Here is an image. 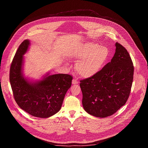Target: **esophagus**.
Instances as JSON below:
<instances>
[{
    "label": "esophagus",
    "mask_w": 148,
    "mask_h": 148,
    "mask_svg": "<svg viewBox=\"0 0 148 148\" xmlns=\"http://www.w3.org/2000/svg\"><path fill=\"white\" fill-rule=\"evenodd\" d=\"M78 81L76 79H73V81H72V84H78Z\"/></svg>",
    "instance_id": "esophagus-1"
}]
</instances>
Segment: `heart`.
I'll use <instances>...</instances> for the list:
<instances>
[{
	"instance_id": "heart-1",
	"label": "heart",
	"mask_w": 148,
	"mask_h": 148,
	"mask_svg": "<svg viewBox=\"0 0 148 148\" xmlns=\"http://www.w3.org/2000/svg\"><path fill=\"white\" fill-rule=\"evenodd\" d=\"M109 55L108 49L98 45L87 42L75 46L71 57L78 60L75 70L82 77L88 78L97 74L102 67Z\"/></svg>"
}]
</instances>
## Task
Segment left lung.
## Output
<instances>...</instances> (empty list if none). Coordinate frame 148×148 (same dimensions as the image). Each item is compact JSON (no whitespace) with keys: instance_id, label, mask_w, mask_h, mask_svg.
Wrapping results in <instances>:
<instances>
[{"instance_id":"8db88e82","label":"left lung","mask_w":148,"mask_h":148,"mask_svg":"<svg viewBox=\"0 0 148 148\" xmlns=\"http://www.w3.org/2000/svg\"><path fill=\"white\" fill-rule=\"evenodd\" d=\"M111 62L94 75L80 81L84 109L89 114L105 118L115 113L127 101L134 67L126 49L118 42Z\"/></svg>"}]
</instances>
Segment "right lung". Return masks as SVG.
Returning a JSON list of instances; mask_svg holds the SVG:
<instances>
[{
  "instance_id": "obj_1",
  "label": "right lung",
  "mask_w": 148,
  "mask_h": 148,
  "mask_svg": "<svg viewBox=\"0 0 148 148\" xmlns=\"http://www.w3.org/2000/svg\"><path fill=\"white\" fill-rule=\"evenodd\" d=\"M29 45V40H24L12 62L9 79L13 94L21 109L33 116L49 118L61 109L65 95L71 86L73 77L57 74L47 75L35 82H29L22 71L23 55Z\"/></svg>"
}]
</instances>
